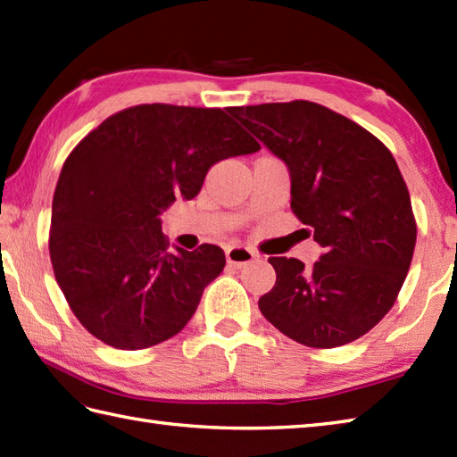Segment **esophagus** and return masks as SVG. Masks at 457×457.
Segmentation results:
<instances>
[{
    "label": "esophagus",
    "instance_id": "esophagus-1",
    "mask_svg": "<svg viewBox=\"0 0 457 457\" xmlns=\"http://www.w3.org/2000/svg\"><path fill=\"white\" fill-rule=\"evenodd\" d=\"M226 259L229 264H233V267L241 269V267H245V264L253 262L254 253L249 251L247 247H229L226 251Z\"/></svg>",
    "mask_w": 457,
    "mask_h": 457
}]
</instances>
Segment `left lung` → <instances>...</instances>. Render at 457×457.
<instances>
[{
  "instance_id": "1",
  "label": "left lung",
  "mask_w": 457,
  "mask_h": 457,
  "mask_svg": "<svg viewBox=\"0 0 457 457\" xmlns=\"http://www.w3.org/2000/svg\"><path fill=\"white\" fill-rule=\"evenodd\" d=\"M282 159L294 214L323 247L312 269L270 257L274 288L259 310L286 337L333 348L381 321L411 267L417 224L394 155L376 136L310 101L229 107Z\"/></svg>"
}]
</instances>
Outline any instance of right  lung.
<instances>
[{"label": "right lung", "mask_w": 457, "mask_h": 457, "mask_svg": "<svg viewBox=\"0 0 457 457\" xmlns=\"http://www.w3.org/2000/svg\"><path fill=\"white\" fill-rule=\"evenodd\" d=\"M259 150L226 111L162 103L116 112L83 137L52 200L50 259L93 337L140 350L188 323L226 254L208 243L171 251L159 216L195 198L214 163Z\"/></svg>", "instance_id": "1"}]
</instances>
